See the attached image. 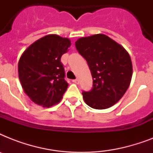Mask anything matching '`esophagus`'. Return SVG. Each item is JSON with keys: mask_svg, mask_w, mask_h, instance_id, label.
<instances>
[{"mask_svg": "<svg viewBox=\"0 0 153 153\" xmlns=\"http://www.w3.org/2000/svg\"><path fill=\"white\" fill-rule=\"evenodd\" d=\"M73 82H74V83H75V84H78L79 83V79H74V80H73Z\"/></svg>", "mask_w": 153, "mask_h": 153, "instance_id": "obj_1", "label": "esophagus"}]
</instances>
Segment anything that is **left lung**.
I'll list each match as a JSON object with an SVG mask.
<instances>
[{
    "instance_id": "8db88e82",
    "label": "left lung",
    "mask_w": 153,
    "mask_h": 153,
    "mask_svg": "<svg viewBox=\"0 0 153 153\" xmlns=\"http://www.w3.org/2000/svg\"><path fill=\"white\" fill-rule=\"evenodd\" d=\"M75 47L86 60L93 78L92 90L82 93L84 102L96 109L113 106L130 85L133 64L128 51L104 34L79 38Z\"/></svg>"
}]
</instances>
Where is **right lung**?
Listing matches in <instances>:
<instances>
[{
    "label": "right lung",
    "instance_id": "1",
    "mask_svg": "<svg viewBox=\"0 0 153 153\" xmlns=\"http://www.w3.org/2000/svg\"><path fill=\"white\" fill-rule=\"evenodd\" d=\"M68 38L47 35L32 44L21 55L18 74L25 93L36 104L52 106L62 99L68 83L61 56L71 46Z\"/></svg>",
    "mask_w": 153,
    "mask_h": 153
}]
</instances>
